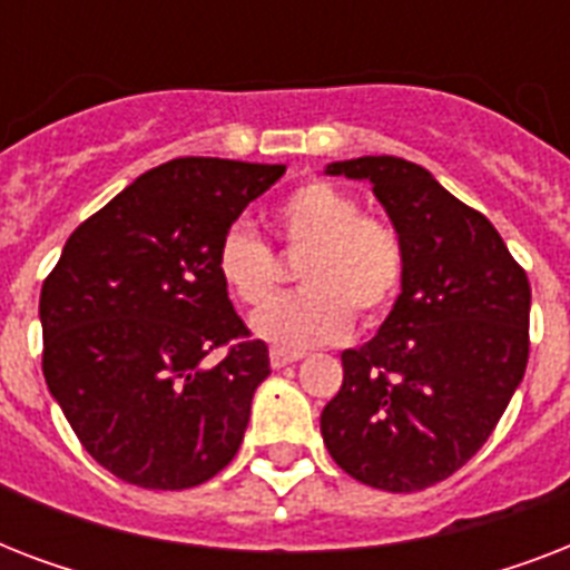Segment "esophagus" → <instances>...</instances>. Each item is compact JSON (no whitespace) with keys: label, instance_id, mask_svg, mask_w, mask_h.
Instances as JSON below:
<instances>
[{"label":"esophagus","instance_id":"esophagus-1","mask_svg":"<svg viewBox=\"0 0 570 570\" xmlns=\"http://www.w3.org/2000/svg\"><path fill=\"white\" fill-rule=\"evenodd\" d=\"M302 357H304L302 352H284V348H272V352H268V361H272V366H275V370L295 364V361H302Z\"/></svg>","mask_w":570,"mask_h":570}]
</instances>
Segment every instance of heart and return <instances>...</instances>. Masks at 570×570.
<instances>
[{
    "label": "heart",
    "instance_id": "1",
    "mask_svg": "<svg viewBox=\"0 0 570 570\" xmlns=\"http://www.w3.org/2000/svg\"><path fill=\"white\" fill-rule=\"evenodd\" d=\"M277 230L298 263L302 293L268 304L281 286L275 250L242 224L224 230L215 268L236 302L263 307L250 328L272 346L302 352L346 337L355 311L375 320L396 298L405 277V248L396 227L364 215L355 197L337 186L311 180L281 200Z\"/></svg>",
    "mask_w": 570,
    "mask_h": 570
}]
</instances>
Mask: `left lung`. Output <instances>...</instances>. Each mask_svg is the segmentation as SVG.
<instances>
[{"mask_svg": "<svg viewBox=\"0 0 570 570\" xmlns=\"http://www.w3.org/2000/svg\"><path fill=\"white\" fill-rule=\"evenodd\" d=\"M370 180L405 248L393 311L343 352L322 441L348 476L411 494L464 468L500 423L530 357V281L485 215L399 156L331 163Z\"/></svg>", "mask_w": 570, "mask_h": 570, "instance_id": "1", "label": "left lung"}]
</instances>
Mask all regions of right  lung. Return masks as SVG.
Here are the masks:
<instances>
[{
	"mask_svg": "<svg viewBox=\"0 0 570 570\" xmlns=\"http://www.w3.org/2000/svg\"><path fill=\"white\" fill-rule=\"evenodd\" d=\"M284 171L171 159L79 224L43 281L49 393L88 455L129 485H204L239 452L272 366L233 311L215 250Z\"/></svg>",
	"mask_w": 570,
	"mask_h": 570,
	"instance_id": "add662e5",
	"label": "right lung"
}]
</instances>
